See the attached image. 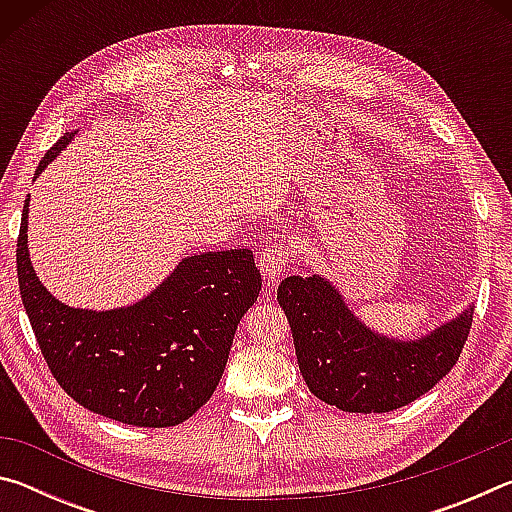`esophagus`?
Here are the masks:
<instances>
[{
    "instance_id": "obj_1",
    "label": "esophagus",
    "mask_w": 512,
    "mask_h": 512,
    "mask_svg": "<svg viewBox=\"0 0 512 512\" xmlns=\"http://www.w3.org/2000/svg\"><path fill=\"white\" fill-rule=\"evenodd\" d=\"M289 248L284 244H268L259 253V271L268 282H277L289 268Z\"/></svg>"
}]
</instances>
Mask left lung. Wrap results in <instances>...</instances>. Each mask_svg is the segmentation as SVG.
Masks as SVG:
<instances>
[{"instance_id":"1","label":"left lung","mask_w":512,"mask_h":512,"mask_svg":"<svg viewBox=\"0 0 512 512\" xmlns=\"http://www.w3.org/2000/svg\"><path fill=\"white\" fill-rule=\"evenodd\" d=\"M284 277L277 302L289 318L309 391L348 413H388L418 400L456 366L470 334L474 302L427 334H381L357 316L343 291L302 264Z\"/></svg>"}]
</instances>
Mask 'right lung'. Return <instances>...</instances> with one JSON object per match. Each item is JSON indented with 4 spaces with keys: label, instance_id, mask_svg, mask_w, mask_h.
I'll return each mask as SVG.
<instances>
[{
    "label": "right lung",
    "instance_id": "add662e5",
    "mask_svg": "<svg viewBox=\"0 0 512 512\" xmlns=\"http://www.w3.org/2000/svg\"><path fill=\"white\" fill-rule=\"evenodd\" d=\"M74 135L51 146L36 178ZM17 280L40 350L65 393L103 418L153 429L176 427L210 400L239 320L262 289L253 250H207L180 259L131 305L72 307L33 268L29 198L17 239Z\"/></svg>",
    "mask_w": 512,
    "mask_h": 512
}]
</instances>
